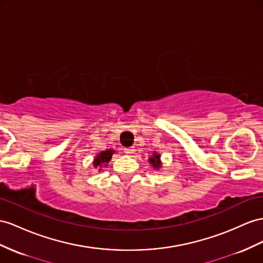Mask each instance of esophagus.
<instances>
[{"instance_id":"34e87169","label":"esophagus","mask_w":263,"mask_h":263,"mask_svg":"<svg viewBox=\"0 0 263 263\" xmlns=\"http://www.w3.org/2000/svg\"><path fill=\"white\" fill-rule=\"evenodd\" d=\"M124 152L127 156H131L132 153H134V149H132V147H126V149H124Z\"/></svg>"}]
</instances>
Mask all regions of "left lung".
<instances>
[{
    "instance_id": "1",
    "label": "left lung",
    "mask_w": 263,
    "mask_h": 263,
    "mask_svg": "<svg viewBox=\"0 0 263 263\" xmlns=\"http://www.w3.org/2000/svg\"><path fill=\"white\" fill-rule=\"evenodd\" d=\"M149 162L150 164L154 167V169H159L161 167V161H160V154L154 152L153 156L149 159Z\"/></svg>"
}]
</instances>
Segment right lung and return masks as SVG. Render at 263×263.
<instances>
[{
	"label": "right lung",
	"instance_id": "obj_1",
	"mask_svg": "<svg viewBox=\"0 0 263 263\" xmlns=\"http://www.w3.org/2000/svg\"><path fill=\"white\" fill-rule=\"evenodd\" d=\"M116 152L114 150H105V151H102L100 152L98 156L96 157V159H94L93 161V165L94 167H98V166H102L103 164H106L109 161L112 159V156L113 153Z\"/></svg>",
	"mask_w": 263,
	"mask_h": 263
}]
</instances>
